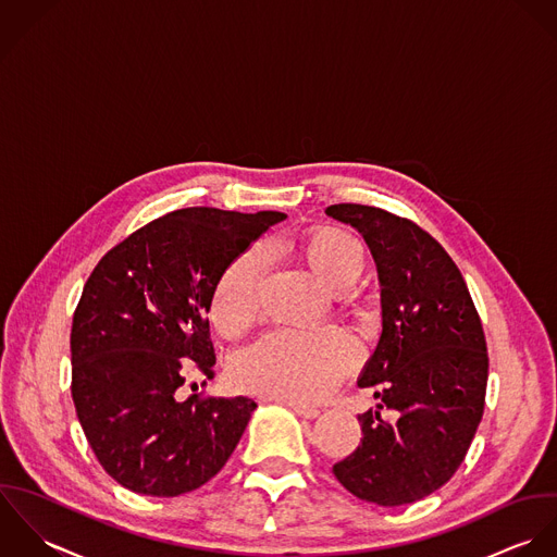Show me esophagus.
<instances>
[{"label":"esophagus","mask_w":557,"mask_h":557,"mask_svg":"<svg viewBox=\"0 0 557 557\" xmlns=\"http://www.w3.org/2000/svg\"><path fill=\"white\" fill-rule=\"evenodd\" d=\"M299 418H306V420H314L321 416L319 409H312V407H306V405H299V403H286Z\"/></svg>","instance_id":"esophagus-1"}]
</instances>
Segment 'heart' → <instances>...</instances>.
Returning <instances> with one entry per match:
<instances>
[{
    "mask_svg": "<svg viewBox=\"0 0 557 557\" xmlns=\"http://www.w3.org/2000/svg\"><path fill=\"white\" fill-rule=\"evenodd\" d=\"M308 264L332 286L352 284L366 267L361 240L344 227L323 225L299 240ZM269 249L258 243L234 258L211 297V323L223 335L245 332L258 317ZM359 357L342 330H275L240 350L230 363L234 387L290 403L325 398Z\"/></svg>",
    "mask_w": 557,
    "mask_h": 557,
    "instance_id": "obj_1",
    "label": "heart"
}]
</instances>
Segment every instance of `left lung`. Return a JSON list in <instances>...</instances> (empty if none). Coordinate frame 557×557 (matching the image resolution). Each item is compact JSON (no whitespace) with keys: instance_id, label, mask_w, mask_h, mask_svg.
Instances as JSON below:
<instances>
[{"instance_id":"8db88e82","label":"left lung","mask_w":557,"mask_h":557,"mask_svg":"<svg viewBox=\"0 0 557 557\" xmlns=\"http://www.w3.org/2000/svg\"><path fill=\"white\" fill-rule=\"evenodd\" d=\"M352 225L379 273L383 332L357 385L381 403L357 416L363 440L335 478L355 497L405 506L442 488L460 467L484 411L488 355L467 284L418 223L363 205L325 211ZM399 411L389 425L380 409Z\"/></svg>"}]
</instances>
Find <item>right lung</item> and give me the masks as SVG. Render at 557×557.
Instances as JSON below:
<instances>
[{"instance_id":"1","label":"right lung","mask_w":557,"mask_h":557,"mask_svg":"<svg viewBox=\"0 0 557 557\" xmlns=\"http://www.w3.org/2000/svg\"><path fill=\"white\" fill-rule=\"evenodd\" d=\"M284 213L194 207L139 227L88 277L73 317V403L117 484L176 497L207 484L258 407L251 398H178L181 359L211 379L207 314L227 264Z\"/></svg>"}]
</instances>
